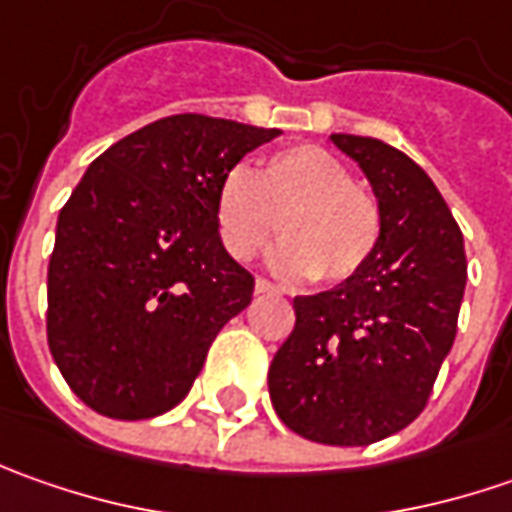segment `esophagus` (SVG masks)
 Returning a JSON list of instances; mask_svg holds the SVG:
<instances>
[{
    "label": "esophagus",
    "mask_w": 512,
    "mask_h": 512,
    "mask_svg": "<svg viewBox=\"0 0 512 512\" xmlns=\"http://www.w3.org/2000/svg\"><path fill=\"white\" fill-rule=\"evenodd\" d=\"M256 293H279V287L270 285L267 279H256Z\"/></svg>",
    "instance_id": "esophagus-1"
}]
</instances>
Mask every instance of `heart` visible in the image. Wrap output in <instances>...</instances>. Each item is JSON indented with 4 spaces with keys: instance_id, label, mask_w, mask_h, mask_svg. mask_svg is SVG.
Listing matches in <instances>:
<instances>
[{
    "instance_id": "obj_1",
    "label": "heart",
    "mask_w": 512,
    "mask_h": 512,
    "mask_svg": "<svg viewBox=\"0 0 512 512\" xmlns=\"http://www.w3.org/2000/svg\"><path fill=\"white\" fill-rule=\"evenodd\" d=\"M216 230L236 262H250L273 239L285 242L270 265L290 279L339 285L362 270L382 239L373 193L333 153L296 145L270 153L259 168H230L216 187Z\"/></svg>"
}]
</instances>
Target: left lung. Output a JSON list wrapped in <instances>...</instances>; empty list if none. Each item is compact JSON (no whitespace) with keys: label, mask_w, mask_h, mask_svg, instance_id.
<instances>
[{"label":"left lung","mask_w":512,"mask_h":512,"mask_svg":"<svg viewBox=\"0 0 512 512\" xmlns=\"http://www.w3.org/2000/svg\"><path fill=\"white\" fill-rule=\"evenodd\" d=\"M382 210L373 259L342 285L296 296V325L267 370L279 419L310 442L362 447L424 410L456 339L464 239L433 179L402 150L333 133Z\"/></svg>","instance_id":"1"}]
</instances>
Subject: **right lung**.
Wrapping results in <instances>:
<instances>
[{
    "label": "right lung",
    "instance_id": "obj_1",
    "mask_svg": "<svg viewBox=\"0 0 512 512\" xmlns=\"http://www.w3.org/2000/svg\"><path fill=\"white\" fill-rule=\"evenodd\" d=\"M282 130L179 113L90 162L56 222L48 344L70 390L108 419L185 399L253 276L216 230V187Z\"/></svg>",
    "mask_w": 512,
    "mask_h": 512
}]
</instances>
